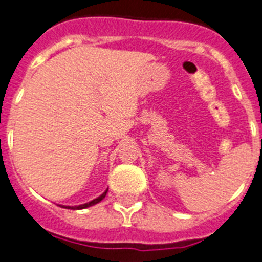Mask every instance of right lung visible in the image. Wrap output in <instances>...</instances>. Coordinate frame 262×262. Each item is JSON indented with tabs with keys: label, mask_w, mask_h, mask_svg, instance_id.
Wrapping results in <instances>:
<instances>
[{
	"label": "right lung",
	"mask_w": 262,
	"mask_h": 262,
	"mask_svg": "<svg viewBox=\"0 0 262 262\" xmlns=\"http://www.w3.org/2000/svg\"><path fill=\"white\" fill-rule=\"evenodd\" d=\"M106 193H107V189H106V190H105L104 193H102V194L98 195L97 199L92 200V201L86 202V204H82V205H76V206H65V205H62V208H68V209H73V210L85 209V208H89V206H93V205H96V204H98V202H100V201H102V200L105 199V195H106Z\"/></svg>",
	"instance_id": "1"
}]
</instances>
